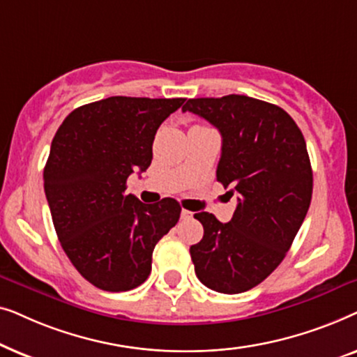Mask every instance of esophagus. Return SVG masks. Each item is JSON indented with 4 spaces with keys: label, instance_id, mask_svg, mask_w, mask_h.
Returning a JSON list of instances; mask_svg holds the SVG:
<instances>
[{
    "label": "esophagus",
    "instance_id": "esophagus-1",
    "mask_svg": "<svg viewBox=\"0 0 357 357\" xmlns=\"http://www.w3.org/2000/svg\"><path fill=\"white\" fill-rule=\"evenodd\" d=\"M180 216H182V219H185V221H187V219H192L193 218V213L188 211V209H182Z\"/></svg>",
    "mask_w": 357,
    "mask_h": 357
}]
</instances>
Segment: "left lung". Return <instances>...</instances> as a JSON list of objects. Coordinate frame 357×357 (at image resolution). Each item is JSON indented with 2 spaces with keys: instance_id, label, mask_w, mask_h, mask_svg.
Listing matches in <instances>:
<instances>
[{
  "instance_id": "1",
  "label": "left lung",
  "mask_w": 357,
  "mask_h": 357,
  "mask_svg": "<svg viewBox=\"0 0 357 357\" xmlns=\"http://www.w3.org/2000/svg\"><path fill=\"white\" fill-rule=\"evenodd\" d=\"M182 110L219 130L218 182L238 195L226 224L195 214L204 229L190 247L195 273L213 291L245 292L276 270L309 211L314 177L305 139L287 112L253 97L190 99Z\"/></svg>"
}]
</instances>
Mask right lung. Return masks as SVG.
<instances>
[{"label": "right lung", "instance_id": "obj_1", "mask_svg": "<svg viewBox=\"0 0 357 357\" xmlns=\"http://www.w3.org/2000/svg\"><path fill=\"white\" fill-rule=\"evenodd\" d=\"M185 99L115 96L77 107L52 141L43 187L63 250L91 284L121 292L148 280L153 250L177 224L180 204H144L126 178L153 160L160 123Z\"/></svg>", "mask_w": 357, "mask_h": 357}]
</instances>
